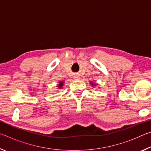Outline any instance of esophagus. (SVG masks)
<instances>
[{"label":"esophagus","mask_w":151,"mask_h":151,"mask_svg":"<svg viewBox=\"0 0 151 151\" xmlns=\"http://www.w3.org/2000/svg\"><path fill=\"white\" fill-rule=\"evenodd\" d=\"M73 78L75 79V80H79V79H80V77H79L78 75H75L74 76Z\"/></svg>","instance_id":"esophagus-1"}]
</instances>
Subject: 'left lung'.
<instances>
[{"mask_svg": "<svg viewBox=\"0 0 151 151\" xmlns=\"http://www.w3.org/2000/svg\"><path fill=\"white\" fill-rule=\"evenodd\" d=\"M90 83H91V86H94L96 85V83H94V82H93V81H90Z\"/></svg>", "mask_w": 151, "mask_h": 151, "instance_id": "left-lung-1", "label": "left lung"}]
</instances>
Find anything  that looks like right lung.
<instances>
[{
	"label": "right lung",
	"mask_w": 151,
	"mask_h": 151,
	"mask_svg": "<svg viewBox=\"0 0 151 151\" xmlns=\"http://www.w3.org/2000/svg\"><path fill=\"white\" fill-rule=\"evenodd\" d=\"M64 83H65V82H64V81H59V82H58L57 87L59 89H62L63 86H64Z\"/></svg>",
	"instance_id": "right-lung-1"
}]
</instances>
